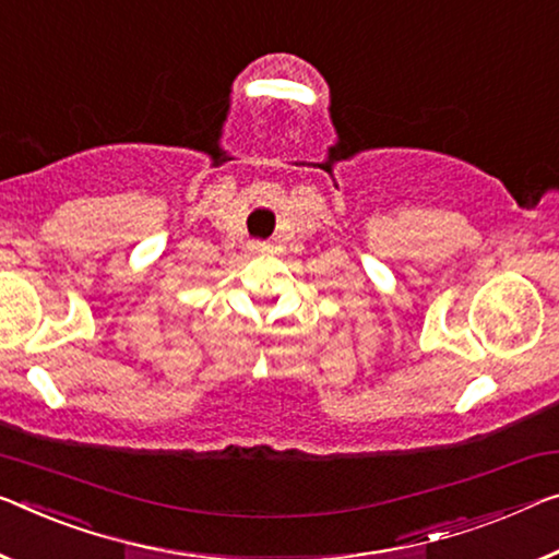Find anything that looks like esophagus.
<instances>
[{
    "label": "esophagus",
    "instance_id": "34e87169",
    "mask_svg": "<svg viewBox=\"0 0 559 559\" xmlns=\"http://www.w3.org/2000/svg\"><path fill=\"white\" fill-rule=\"evenodd\" d=\"M247 250H250V254H264L270 250V245H264V242H250V247H247Z\"/></svg>",
    "mask_w": 559,
    "mask_h": 559
}]
</instances>
